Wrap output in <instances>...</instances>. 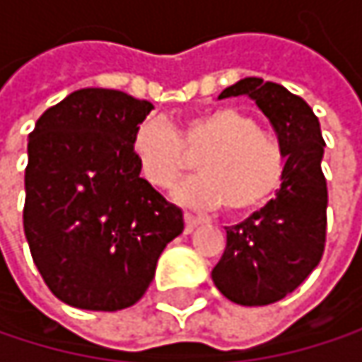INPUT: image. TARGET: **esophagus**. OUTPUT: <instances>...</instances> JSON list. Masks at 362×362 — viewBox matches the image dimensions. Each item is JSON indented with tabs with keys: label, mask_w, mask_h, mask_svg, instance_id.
I'll return each mask as SVG.
<instances>
[{
	"label": "esophagus",
	"mask_w": 362,
	"mask_h": 362,
	"mask_svg": "<svg viewBox=\"0 0 362 362\" xmlns=\"http://www.w3.org/2000/svg\"><path fill=\"white\" fill-rule=\"evenodd\" d=\"M201 224V218H197L190 211H184V233H192Z\"/></svg>",
	"instance_id": "1"
}]
</instances>
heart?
<instances>
[{
  "mask_svg": "<svg viewBox=\"0 0 362 362\" xmlns=\"http://www.w3.org/2000/svg\"><path fill=\"white\" fill-rule=\"evenodd\" d=\"M132 148L142 178L170 188L199 157L201 176L182 184L176 199L194 207L226 205L247 214L268 203L281 188L287 153L283 142L259 129L250 112L214 107L186 117L178 132L159 117H148L134 132Z\"/></svg>",
  "mask_w": 362,
  "mask_h": 362,
  "instance_id": "obj_1",
  "label": "heart"
}]
</instances>
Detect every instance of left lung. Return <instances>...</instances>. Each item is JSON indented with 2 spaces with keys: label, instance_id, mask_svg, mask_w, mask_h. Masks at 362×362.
Here are the masks:
<instances>
[{
  "label": "left lung",
  "instance_id": "left-lung-1",
  "mask_svg": "<svg viewBox=\"0 0 362 362\" xmlns=\"http://www.w3.org/2000/svg\"><path fill=\"white\" fill-rule=\"evenodd\" d=\"M247 94L270 119L287 153L274 199L226 228V247L211 270L216 287L235 304L266 306L298 289L319 266L327 237L323 134L317 115L279 83L245 77L220 98Z\"/></svg>",
  "mask_w": 362,
  "mask_h": 362
}]
</instances>
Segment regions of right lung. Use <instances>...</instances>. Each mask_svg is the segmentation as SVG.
Returning a JSON list of instances; mask_svg holds the SVG:
<instances>
[{
    "instance_id": "right-lung-1",
    "label": "right lung",
    "mask_w": 362,
    "mask_h": 362,
    "mask_svg": "<svg viewBox=\"0 0 362 362\" xmlns=\"http://www.w3.org/2000/svg\"><path fill=\"white\" fill-rule=\"evenodd\" d=\"M153 110L119 90L86 88L29 134L23 226L49 291L81 310H123L148 289L182 209L144 178L134 132Z\"/></svg>"
}]
</instances>
